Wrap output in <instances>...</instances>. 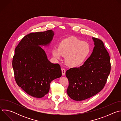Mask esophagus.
Wrapping results in <instances>:
<instances>
[{
  "mask_svg": "<svg viewBox=\"0 0 121 121\" xmlns=\"http://www.w3.org/2000/svg\"><path fill=\"white\" fill-rule=\"evenodd\" d=\"M62 75L63 76H65V68H62Z\"/></svg>",
  "mask_w": 121,
  "mask_h": 121,
  "instance_id": "esophagus-1",
  "label": "esophagus"
}]
</instances>
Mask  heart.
I'll return each mask as SVG.
<instances>
[{
  "instance_id": "1",
  "label": "heart",
  "mask_w": 121,
  "mask_h": 121,
  "mask_svg": "<svg viewBox=\"0 0 121 121\" xmlns=\"http://www.w3.org/2000/svg\"><path fill=\"white\" fill-rule=\"evenodd\" d=\"M90 52L91 47L88 43L74 36L63 40L59 43L58 48L52 50L53 56L56 59H59L62 56H65L66 64L72 67L83 64Z\"/></svg>"
}]
</instances>
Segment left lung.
Here are the masks:
<instances>
[{
    "label": "left lung",
    "instance_id": "8db88e82",
    "mask_svg": "<svg viewBox=\"0 0 121 121\" xmlns=\"http://www.w3.org/2000/svg\"><path fill=\"white\" fill-rule=\"evenodd\" d=\"M93 52L84 64L66 71L68 96L77 101L91 98L104 88L111 71L110 57L102 41L92 38Z\"/></svg>",
    "mask_w": 121,
    "mask_h": 121
}]
</instances>
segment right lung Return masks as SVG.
<instances>
[{"label": "right lung", "instance_id": "add662e5", "mask_svg": "<svg viewBox=\"0 0 121 121\" xmlns=\"http://www.w3.org/2000/svg\"><path fill=\"white\" fill-rule=\"evenodd\" d=\"M54 35L51 30L32 32L25 36L15 48L12 60L15 79L32 97H44L49 92L51 81L62 76L60 65L51 63L41 47L49 45Z\"/></svg>", "mask_w": 121, "mask_h": 121}]
</instances>
